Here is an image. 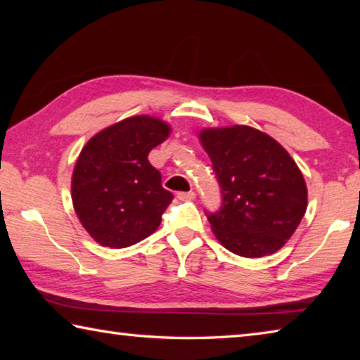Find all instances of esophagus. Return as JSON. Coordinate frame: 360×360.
I'll list each match as a JSON object with an SVG mask.
<instances>
[{"label": "esophagus", "instance_id": "obj_1", "mask_svg": "<svg viewBox=\"0 0 360 360\" xmlns=\"http://www.w3.org/2000/svg\"><path fill=\"white\" fill-rule=\"evenodd\" d=\"M195 197H197V193H195L193 191L178 193V198H179V200H184V202H191V200H193Z\"/></svg>", "mask_w": 360, "mask_h": 360}]
</instances>
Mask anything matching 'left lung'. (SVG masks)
Here are the masks:
<instances>
[{"instance_id": "left-lung-1", "label": "left lung", "mask_w": 360, "mask_h": 360, "mask_svg": "<svg viewBox=\"0 0 360 360\" xmlns=\"http://www.w3.org/2000/svg\"><path fill=\"white\" fill-rule=\"evenodd\" d=\"M198 136L221 186V210L206 212L219 243L241 257L279 251L308 205L294 158L266 133L248 125L205 129Z\"/></svg>"}]
</instances>
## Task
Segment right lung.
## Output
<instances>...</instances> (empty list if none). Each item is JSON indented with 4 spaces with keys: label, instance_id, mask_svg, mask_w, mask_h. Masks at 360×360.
<instances>
[{
    "label": "right lung",
    "instance_id": "1",
    "mask_svg": "<svg viewBox=\"0 0 360 360\" xmlns=\"http://www.w3.org/2000/svg\"><path fill=\"white\" fill-rule=\"evenodd\" d=\"M169 131L160 119L133 115L96 133L82 148L72 172V206L101 246L136 245L160 225L173 193L162 187V174L148 155Z\"/></svg>",
    "mask_w": 360,
    "mask_h": 360
}]
</instances>
